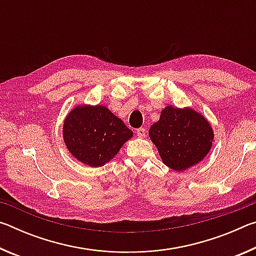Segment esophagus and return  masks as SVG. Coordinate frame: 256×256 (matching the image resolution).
Masks as SVG:
<instances>
[{
    "label": "esophagus",
    "instance_id": "esophagus-1",
    "mask_svg": "<svg viewBox=\"0 0 256 256\" xmlns=\"http://www.w3.org/2000/svg\"><path fill=\"white\" fill-rule=\"evenodd\" d=\"M136 134L138 138H144L146 136V130L144 128H140L136 130Z\"/></svg>",
    "mask_w": 256,
    "mask_h": 256
}]
</instances>
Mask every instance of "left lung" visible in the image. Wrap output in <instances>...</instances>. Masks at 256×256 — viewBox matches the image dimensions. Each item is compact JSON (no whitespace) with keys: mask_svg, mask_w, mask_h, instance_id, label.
<instances>
[{"mask_svg":"<svg viewBox=\"0 0 256 256\" xmlns=\"http://www.w3.org/2000/svg\"><path fill=\"white\" fill-rule=\"evenodd\" d=\"M149 136L162 162L176 172H184L210 152L214 133L201 112L190 107L168 105L151 125Z\"/></svg>","mask_w":256,"mask_h":256,"instance_id":"8db88e82","label":"left lung"}]
</instances>
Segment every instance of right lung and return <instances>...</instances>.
I'll return each mask as SVG.
<instances>
[{
    "label": "right lung",
    "mask_w": 256,
    "mask_h": 256,
    "mask_svg": "<svg viewBox=\"0 0 256 256\" xmlns=\"http://www.w3.org/2000/svg\"><path fill=\"white\" fill-rule=\"evenodd\" d=\"M133 136L120 118L104 105H78L63 122V140L76 160L102 167Z\"/></svg>",
    "instance_id": "1"
}]
</instances>
